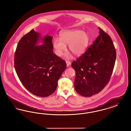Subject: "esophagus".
I'll use <instances>...</instances> for the list:
<instances>
[{
  "mask_svg": "<svg viewBox=\"0 0 131 131\" xmlns=\"http://www.w3.org/2000/svg\"><path fill=\"white\" fill-rule=\"evenodd\" d=\"M66 63L67 67H69L71 65V62L69 61H66Z\"/></svg>",
  "mask_w": 131,
  "mask_h": 131,
  "instance_id": "esophagus-1",
  "label": "esophagus"
}]
</instances>
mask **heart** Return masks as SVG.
<instances>
[{"mask_svg": "<svg viewBox=\"0 0 131 131\" xmlns=\"http://www.w3.org/2000/svg\"><path fill=\"white\" fill-rule=\"evenodd\" d=\"M89 42L88 35L80 30L73 29L63 31L60 35V39L55 38L52 42V46L56 55L59 57L63 54L67 50L66 45H69V50L75 56H80L86 50ZM65 57L72 58L71 54L67 53Z\"/></svg>", "mask_w": 131, "mask_h": 131, "instance_id": "b5f03b06", "label": "heart"}]
</instances>
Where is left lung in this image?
<instances>
[{"label": "left lung", "instance_id": "1", "mask_svg": "<svg viewBox=\"0 0 131 131\" xmlns=\"http://www.w3.org/2000/svg\"><path fill=\"white\" fill-rule=\"evenodd\" d=\"M99 35L93 44L71 66L75 72V90L80 95L90 97L107 84L112 75L116 50L110 36L99 27Z\"/></svg>", "mask_w": 131, "mask_h": 131}]
</instances>
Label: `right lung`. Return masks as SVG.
Returning <instances> with one entry per match:
<instances>
[{
  "instance_id": "add662e5",
  "label": "right lung",
  "mask_w": 131,
  "mask_h": 131,
  "mask_svg": "<svg viewBox=\"0 0 131 131\" xmlns=\"http://www.w3.org/2000/svg\"><path fill=\"white\" fill-rule=\"evenodd\" d=\"M52 37H42L32 29L20 39L15 53L14 66L25 88L37 96L46 97L56 90L66 68L64 60L53 52ZM40 41L42 45H38Z\"/></svg>"
}]
</instances>
